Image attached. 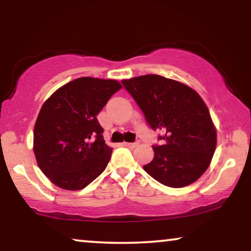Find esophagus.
Wrapping results in <instances>:
<instances>
[{
    "instance_id": "1",
    "label": "esophagus",
    "mask_w": 251,
    "mask_h": 251,
    "mask_svg": "<svg viewBox=\"0 0 251 251\" xmlns=\"http://www.w3.org/2000/svg\"><path fill=\"white\" fill-rule=\"evenodd\" d=\"M138 142H123V146L127 147V148H135V147H138Z\"/></svg>"
}]
</instances>
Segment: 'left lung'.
Here are the masks:
<instances>
[{"instance_id": "8db88e82", "label": "left lung", "mask_w": 251, "mask_h": 251, "mask_svg": "<svg viewBox=\"0 0 251 251\" xmlns=\"http://www.w3.org/2000/svg\"><path fill=\"white\" fill-rule=\"evenodd\" d=\"M153 131L164 134L152 146L153 159L143 166L157 181L172 188L188 186L209 168L217 132L208 106L185 83L158 75L123 80Z\"/></svg>"}]
</instances>
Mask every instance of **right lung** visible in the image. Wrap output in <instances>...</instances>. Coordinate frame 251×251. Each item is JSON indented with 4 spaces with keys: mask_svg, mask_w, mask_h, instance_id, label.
Listing matches in <instances>:
<instances>
[{
    "mask_svg": "<svg viewBox=\"0 0 251 251\" xmlns=\"http://www.w3.org/2000/svg\"><path fill=\"white\" fill-rule=\"evenodd\" d=\"M120 88L117 80L82 76L43 103L33 150L39 168L59 188H85L105 170L112 148L105 145L96 116Z\"/></svg>",
    "mask_w": 251,
    "mask_h": 251,
    "instance_id": "1",
    "label": "right lung"
}]
</instances>
